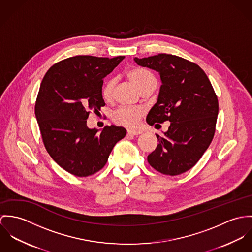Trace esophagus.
Returning <instances> with one entry per match:
<instances>
[{"label":"esophagus","instance_id":"esophagus-1","mask_svg":"<svg viewBox=\"0 0 252 252\" xmlns=\"http://www.w3.org/2000/svg\"><path fill=\"white\" fill-rule=\"evenodd\" d=\"M127 133L128 134H132V135H139L142 133V131H140V130H131V129H128L127 130Z\"/></svg>","mask_w":252,"mask_h":252}]
</instances>
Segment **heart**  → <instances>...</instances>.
Returning a JSON list of instances; mask_svg holds the SVG:
<instances>
[{"label": "heart", "instance_id": "1", "mask_svg": "<svg viewBox=\"0 0 252 252\" xmlns=\"http://www.w3.org/2000/svg\"><path fill=\"white\" fill-rule=\"evenodd\" d=\"M127 76L130 81L136 86L138 90H141L143 87L152 83L157 82L156 77L154 74L143 68V67H133L127 72ZM114 82L112 80L107 81L102 88L101 95L105 100L111 98L112 95ZM143 111L139 108H131V107H122L118 109L113 115V120L115 123L127 126V127H134L137 126L139 122L140 117L142 116Z\"/></svg>", "mask_w": 252, "mask_h": 252}]
</instances>
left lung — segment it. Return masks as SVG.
<instances>
[{
    "label": "left lung",
    "mask_w": 252,
    "mask_h": 252,
    "mask_svg": "<svg viewBox=\"0 0 252 252\" xmlns=\"http://www.w3.org/2000/svg\"><path fill=\"white\" fill-rule=\"evenodd\" d=\"M135 63L158 72L161 86L157 103L147 116L150 126L170 122L164 136L148 156L157 171L170 176L191 169L209 148L216 131L219 101L208 76L194 63L158 54L134 58Z\"/></svg>",
    "instance_id": "obj_1"
}]
</instances>
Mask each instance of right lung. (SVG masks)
<instances>
[{"label": "right lung", "mask_w": 252, "mask_h": 252, "mask_svg": "<svg viewBox=\"0 0 252 252\" xmlns=\"http://www.w3.org/2000/svg\"><path fill=\"white\" fill-rule=\"evenodd\" d=\"M124 59L70 57L51 66L42 79L34 113L43 144L57 164L74 176L102 169L116 143L126 134L117 126L100 131L87 126L90 112L105 105L103 78Z\"/></svg>", "instance_id": "add662e5"}]
</instances>
